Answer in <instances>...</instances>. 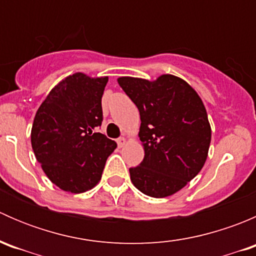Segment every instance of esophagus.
Here are the masks:
<instances>
[{
  "label": "esophagus",
  "instance_id": "1",
  "mask_svg": "<svg viewBox=\"0 0 256 256\" xmlns=\"http://www.w3.org/2000/svg\"><path fill=\"white\" fill-rule=\"evenodd\" d=\"M126 144V138H118V147H124V144Z\"/></svg>",
  "mask_w": 256,
  "mask_h": 256
}]
</instances>
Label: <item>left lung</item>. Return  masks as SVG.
Instances as JSON below:
<instances>
[{
    "mask_svg": "<svg viewBox=\"0 0 256 256\" xmlns=\"http://www.w3.org/2000/svg\"><path fill=\"white\" fill-rule=\"evenodd\" d=\"M118 82L141 118L144 157L130 168L131 182L150 197L174 194L200 174L208 157L212 130L202 99L186 80L171 74L152 82L120 76Z\"/></svg>",
    "mask_w": 256,
    "mask_h": 256,
    "instance_id": "8db88e82",
    "label": "left lung"
}]
</instances>
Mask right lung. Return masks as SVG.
<instances>
[{
    "label": "right lung",
    "instance_id": "add662e5",
    "mask_svg": "<svg viewBox=\"0 0 256 256\" xmlns=\"http://www.w3.org/2000/svg\"><path fill=\"white\" fill-rule=\"evenodd\" d=\"M108 76L74 73L59 82L36 112L30 142L52 183L70 193L92 190L116 148L95 128L102 125V98Z\"/></svg>",
    "mask_w": 256,
    "mask_h": 256
}]
</instances>
